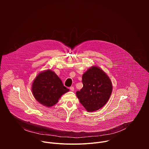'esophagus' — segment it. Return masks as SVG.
Returning a JSON list of instances; mask_svg holds the SVG:
<instances>
[{"label": "esophagus", "instance_id": "esophagus-1", "mask_svg": "<svg viewBox=\"0 0 149 149\" xmlns=\"http://www.w3.org/2000/svg\"><path fill=\"white\" fill-rule=\"evenodd\" d=\"M70 90L72 91H74V87H71L70 88Z\"/></svg>", "mask_w": 149, "mask_h": 149}]
</instances>
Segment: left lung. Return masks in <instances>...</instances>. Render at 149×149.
Returning <instances> with one entry per match:
<instances>
[{
  "instance_id": "1",
  "label": "left lung",
  "mask_w": 149,
  "mask_h": 149,
  "mask_svg": "<svg viewBox=\"0 0 149 149\" xmlns=\"http://www.w3.org/2000/svg\"><path fill=\"white\" fill-rule=\"evenodd\" d=\"M83 87L77 91V96L87 111L93 112L107 103L112 93V83L109 77L100 68L94 66L82 77Z\"/></svg>"
}]
</instances>
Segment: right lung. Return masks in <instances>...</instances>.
Wrapping results in <instances>:
<instances>
[{
	"mask_svg": "<svg viewBox=\"0 0 149 149\" xmlns=\"http://www.w3.org/2000/svg\"><path fill=\"white\" fill-rule=\"evenodd\" d=\"M32 90L35 99L41 104L51 107L56 104L61 95L69 91L62 81L51 70L40 73L35 79Z\"/></svg>",
	"mask_w": 149,
	"mask_h": 149,
	"instance_id": "right-lung-1",
	"label": "right lung"
}]
</instances>
